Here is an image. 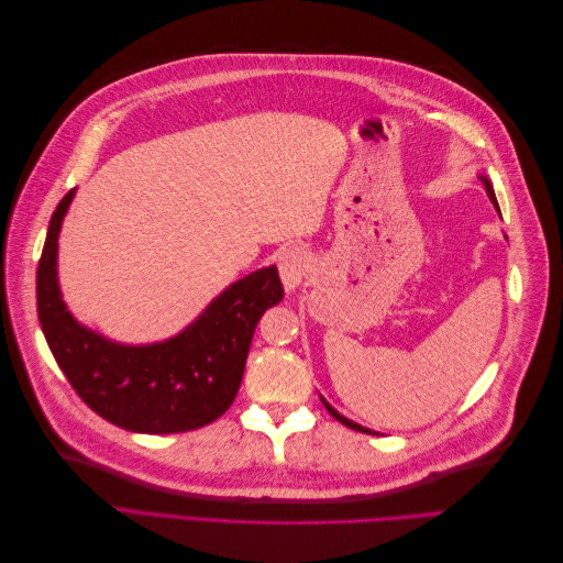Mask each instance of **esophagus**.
Segmentation results:
<instances>
[{"label":"esophagus","mask_w":563,"mask_h":563,"mask_svg":"<svg viewBox=\"0 0 563 563\" xmlns=\"http://www.w3.org/2000/svg\"><path fill=\"white\" fill-rule=\"evenodd\" d=\"M277 267H279V277L284 282L286 291H294V288L305 279V275H308V267H310L308 251L302 246L284 249L277 258Z\"/></svg>","instance_id":"obj_1"}]
</instances>
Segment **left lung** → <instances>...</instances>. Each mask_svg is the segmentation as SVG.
I'll return each instance as SVG.
<instances>
[{"mask_svg": "<svg viewBox=\"0 0 563 563\" xmlns=\"http://www.w3.org/2000/svg\"><path fill=\"white\" fill-rule=\"evenodd\" d=\"M482 178V183H484V187H486V195H488V199L493 201V207H496L498 209V201H496V192H493V185H490V180L486 178V176H479ZM500 211V209H498ZM323 401V399H321ZM323 406H327V411L335 418V420H340V422H343V424H347V428L350 430H356V432H366V434H373L371 430H366V428H362V424H356V422H352V420H347L345 416H340L338 411H335V408L333 406H329L327 401H323Z\"/></svg>", "mask_w": 563, "mask_h": 563, "instance_id": "left-lung-1", "label": "left lung"}]
</instances>
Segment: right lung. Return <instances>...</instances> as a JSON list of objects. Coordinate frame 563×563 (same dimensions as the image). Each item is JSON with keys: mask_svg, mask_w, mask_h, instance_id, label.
<instances>
[{"mask_svg": "<svg viewBox=\"0 0 563 563\" xmlns=\"http://www.w3.org/2000/svg\"><path fill=\"white\" fill-rule=\"evenodd\" d=\"M75 190L51 216L37 267V314L51 354L100 418L143 434L190 432L213 422L240 391L255 323L282 302L277 267L230 284L190 327L155 345H119L67 312L58 288V232Z\"/></svg>", "mask_w": 563, "mask_h": 563, "instance_id": "obj_1", "label": "right lung"}]
</instances>
